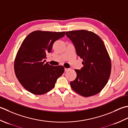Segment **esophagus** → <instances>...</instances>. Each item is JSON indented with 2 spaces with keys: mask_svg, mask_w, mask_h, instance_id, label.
Listing matches in <instances>:
<instances>
[{
  "mask_svg": "<svg viewBox=\"0 0 128 128\" xmlns=\"http://www.w3.org/2000/svg\"><path fill=\"white\" fill-rule=\"evenodd\" d=\"M69 70V69H68V68H64V71L65 72H67V71H68Z\"/></svg>",
  "mask_w": 128,
  "mask_h": 128,
  "instance_id": "1",
  "label": "esophagus"
}]
</instances>
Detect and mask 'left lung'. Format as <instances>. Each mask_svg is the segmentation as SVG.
Instances as JSON below:
<instances>
[{
	"mask_svg": "<svg viewBox=\"0 0 128 128\" xmlns=\"http://www.w3.org/2000/svg\"><path fill=\"white\" fill-rule=\"evenodd\" d=\"M66 35L83 59V67L74 70L77 77L70 82L72 89L85 97L97 94L105 87L111 73V60L103 41L94 32L86 30L67 31Z\"/></svg>",
	"mask_w": 128,
	"mask_h": 128,
	"instance_id": "1",
	"label": "left lung"
}]
</instances>
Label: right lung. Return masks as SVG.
Segmentation results:
<instances>
[{
  "label": "right lung",
  "instance_id": "add662e5",
  "mask_svg": "<svg viewBox=\"0 0 128 128\" xmlns=\"http://www.w3.org/2000/svg\"><path fill=\"white\" fill-rule=\"evenodd\" d=\"M64 35L65 31L36 30L22 41L15 58L14 71L21 84L28 92L36 95L49 92L63 74V66H51L45 59L54 42Z\"/></svg>",
  "mask_w": 128,
  "mask_h": 128
}]
</instances>
